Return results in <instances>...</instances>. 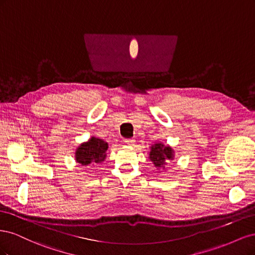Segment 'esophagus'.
Returning <instances> with one entry per match:
<instances>
[{"label":"esophagus","mask_w":255,"mask_h":255,"mask_svg":"<svg viewBox=\"0 0 255 255\" xmlns=\"http://www.w3.org/2000/svg\"><path fill=\"white\" fill-rule=\"evenodd\" d=\"M128 144H130V145H133L134 143H135V139H133V138H127V139L125 140Z\"/></svg>","instance_id":"obj_1"}]
</instances>
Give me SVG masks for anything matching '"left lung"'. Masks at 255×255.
<instances>
[{
	"mask_svg": "<svg viewBox=\"0 0 255 255\" xmlns=\"http://www.w3.org/2000/svg\"><path fill=\"white\" fill-rule=\"evenodd\" d=\"M149 158L155 167L165 169L168 160L173 159V150L163 143H155L151 146Z\"/></svg>",
	"mask_w": 255,
	"mask_h": 255,
	"instance_id": "left-lung-1",
	"label": "left lung"
}]
</instances>
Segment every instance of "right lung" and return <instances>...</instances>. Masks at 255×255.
I'll list each match as a JSON object with an SVG mask.
<instances>
[{
    "label": "right lung",
    "mask_w": 255,
    "mask_h": 255,
    "mask_svg": "<svg viewBox=\"0 0 255 255\" xmlns=\"http://www.w3.org/2000/svg\"><path fill=\"white\" fill-rule=\"evenodd\" d=\"M109 144L102 139L91 137L87 142L82 143L75 151V159L83 166L99 164L106 157Z\"/></svg>",
    "instance_id": "add662e5"
}]
</instances>
